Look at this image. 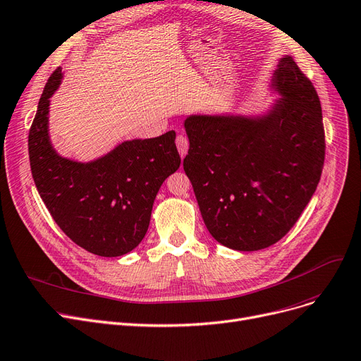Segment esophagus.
<instances>
[{
    "label": "esophagus",
    "instance_id": "34e87169",
    "mask_svg": "<svg viewBox=\"0 0 361 361\" xmlns=\"http://www.w3.org/2000/svg\"><path fill=\"white\" fill-rule=\"evenodd\" d=\"M176 145L180 152V156L181 158H184V156L187 154V150H189V140H187V137L184 134H178L176 138Z\"/></svg>",
    "mask_w": 361,
    "mask_h": 361
}]
</instances>
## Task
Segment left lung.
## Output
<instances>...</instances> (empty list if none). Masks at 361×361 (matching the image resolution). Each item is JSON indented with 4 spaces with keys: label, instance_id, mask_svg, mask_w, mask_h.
<instances>
[{
    "label": "left lung",
    "instance_id": "1",
    "mask_svg": "<svg viewBox=\"0 0 361 361\" xmlns=\"http://www.w3.org/2000/svg\"><path fill=\"white\" fill-rule=\"evenodd\" d=\"M280 94L264 116L192 115L183 166L208 231L234 250L279 242L314 195L324 164V128L316 88L290 56L279 60Z\"/></svg>",
    "mask_w": 361,
    "mask_h": 361
}]
</instances>
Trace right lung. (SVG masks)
<instances>
[{"mask_svg": "<svg viewBox=\"0 0 361 361\" xmlns=\"http://www.w3.org/2000/svg\"><path fill=\"white\" fill-rule=\"evenodd\" d=\"M61 76L59 68L49 78L29 130V162L37 190L72 242L94 255L121 257L143 240L156 195L180 168L176 131L123 142L87 164L61 158L49 137L50 97Z\"/></svg>", "mask_w": 361, "mask_h": 361, "instance_id": "obj_1", "label": "right lung"}]
</instances>
